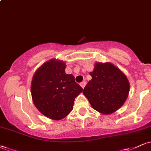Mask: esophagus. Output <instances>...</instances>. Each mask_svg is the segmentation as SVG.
Instances as JSON below:
<instances>
[{
    "label": "esophagus",
    "instance_id": "34e87169",
    "mask_svg": "<svg viewBox=\"0 0 151 151\" xmlns=\"http://www.w3.org/2000/svg\"><path fill=\"white\" fill-rule=\"evenodd\" d=\"M86 81H82V82H81V83H80V86H81V87L83 88V89H84V86H86Z\"/></svg>",
    "mask_w": 151,
    "mask_h": 151
}]
</instances>
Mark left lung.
<instances>
[{
  "instance_id": "8db88e82",
  "label": "left lung",
  "mask_w": 151,
  "mask_h": 151,
  "mask_svg": "<svg viewBox=\"0 0 151 151\" xmlns=\"http://www.w3.org/2000/svg\"><path fill=\"white\" fill-rule=\"evenodd\" d=\"M91 79L83 93L92 108L104 114H111L120 109L129 96L130 84L126 74L111 62H96Z\"/></svg>"
}]
</instances>
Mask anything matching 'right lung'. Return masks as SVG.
<instances>
[{
	"label": "right lung",
	"instance_id": "obj_1",
	"mask_svg": "<svg viewBox=\"0 0 151 151\" xmlns=\"http://www.w3.org/2000/svg\"><path fill=\"white\" fill-rule=\"evenodd\" d=\"M66 64L51 59L35 72L31 82V95L35 107L52 120H60L73 109L74 101L83 89L72 74L65 73Z\"/></svg>",
	"mask_w": 151,
	"mask_h": 151
}]
</instances>
